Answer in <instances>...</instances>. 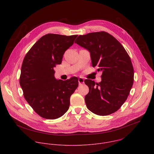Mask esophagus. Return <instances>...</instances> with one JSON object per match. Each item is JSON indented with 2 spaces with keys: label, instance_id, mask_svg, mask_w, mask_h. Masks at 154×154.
Instances as JSON below:
<instances>
[{
  "label": "esophagus",
  "instance_id": "esophagus-1",
  "mask_svg": "<svg viewBox=\"0 0 154 154\" xmlns=\"http://www.w3.org/2000/svg\"><path fill=\"white\" fill-rule=\"evenodd\" d=\"M79 85H81V84H83L84 83V79L83 78H79Z\"/></svg>",
  "mask_w": 154,
  "mask_h": 154
}]
</instances>
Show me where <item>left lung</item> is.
Masks as SVG:
<instances>
[{"label":"left lung","instance_id":"1","mask_svg":"<svg viewBox=\"0 0 154 154\" xmlns=\"http://www.w3.org/2000/svg\"><path fill=\"white\" fill-rule=\"evenodd\" d=\"M75 43L90 52L93 67L102 71V81L86 79L89 88L85 100L88 109L99 116L111 115L127 100L133 86L134 70L130 58L112 35L98 32L79 35Z\"/></svg>","mask_w":154,"mask_h":154}]
</instances>
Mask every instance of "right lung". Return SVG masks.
Masks as SVG:
<instances>
[{
    "label": "right lung",
    "instance_id": "add662e5",
    "mask_svg": "<svg viewBox=\"0 0 154 154\" xmlns=\"http://www.w3.org/2000/svg\"><path fill=\"white\" fill-rule=\"evenodd\" d=\"M78 35L49 33L39 38L26 55L22 64L19 83L24 97L41 117L55 119L66 112L70 97L79 85L78 79L57 80L54 68Z\"/></svg>",
    "mask_w": 154,
    "mask_h": 154
}]
</instances>
